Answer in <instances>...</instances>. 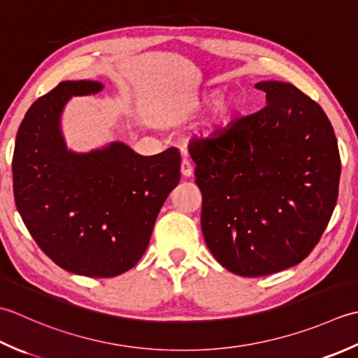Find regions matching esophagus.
Wrapping results in <instances>:
<instances>
[{"label":"esophagus","instance_id":"esophagus-1","mask_svg":"<svg viewBox=\"0 0 358 358\" xmlns=\"http://www.w3.org/2000/svg\"><path fill=\"white\" fill-rule=\"evenodd\" d=\"M180 173L184 178H192L193 176V164L189 162L188 159H184L180 164Z\"/></svg>","mask_w":358,"mask_h":358}]
</instances>
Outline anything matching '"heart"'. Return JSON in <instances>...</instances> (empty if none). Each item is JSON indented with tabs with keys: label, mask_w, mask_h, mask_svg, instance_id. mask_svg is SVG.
Returning <instances> with one entry per match:
<instances>
[{
	"label": "heart",
	"mask_w": 358,
	"mask_h": 358,
	"mask_svg": "<svg viewBox=\"0 0 358 358\" xmlns=\"http://www.w3.org/2000/svg\"><path fill=\"white\" fill-rule=\"evenodd\" d=\"M216 97H217L216 92H208V94H203V96H201V97L188 100L179 108V113L182 115L193 114L196 111H199V109H202V108H207L211 103H215ZM235 108H236V100L231 97H225V99L217 101L216 106L213 108V113H211L210 117L203 122L202 133L207 136L213 134L217 128H221L224 123L230 119V115Z\"/></svg>",
	"instance_id": "b5f03b06"
}]
</instances>
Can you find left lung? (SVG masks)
Masks as SVG:
<instances>
[{
	"mask_svg": "<svg viewBox=\"0 0 358 358\" xmlns=\"http://www.w3.org/2000/svg\"><path fill=\"white\" fill-rule=\"evenodd\" d=\"M255 87L266 92L261 111L188 145L203 239L241 276L272 275L308 257L332 216L341 171L322 106L290 83Z\"/></svg>",
	"mask_w": 358,
	"mask_h": 358,
	"instance_id": "obj_1",
	"label": "left lung"
}]
</instances>
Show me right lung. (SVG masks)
I'll return each mask as SVG.
<instances>
[{
	"label": "right lung",
	"mask_w": 358,
	"mask_h": 358,
	"mask_svg": "<svg viewBox=\"0 0 358 358\" xmlns=\"http://www.w3.org/2000/svg\"><path fill=\"white\" fill-rule=\"evenodd\" d=\"M103 83L62 82L29 108L13 150V196L40 249L64 271L111 278L134 267L156 217L180 179V155L142 156L123 142L78 152L68 148L62 114Z\"/></svg>",
	"instance_id": "1"
}]
</instances>
